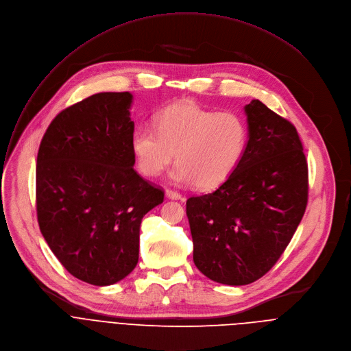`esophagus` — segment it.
Listing matches in <instances>:
<instances>
[{"label": "esophagus", "instance_id": "1", "mask_svg": "<svg viewBox=\"0 0 351 351\" xmlns=\"http://www.w3.org/2000/svg\"><path fill=\"white\" fill-rule=\"evenodd\" d=\"M166 197L167 198H170V199H180V201H184L185 198L181 195V193H178L177 191H174V189H170V188H167L166 189Z\"/></svg>", "mask_w": 351, "mask_h": 351}]
</instances>
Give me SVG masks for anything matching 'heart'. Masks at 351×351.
Here are the masks:
<instances>
[{
    "instance_id": "1",
    "label": "heart",
    "mask_w": 351,
    "mask_h": 351,
    "mask_svg": "<svg viewBox=\"0 0 351 351\" xmlns=\"http://www.w3.org/2000/svg\"><path fill=\"white\" fill-rule=\"evenodd\" d=\"M153 127L131 136L138 170L160 176L173 162V178L209 191L221 185L239 167L248 143V127L231 111L217 112L191 101L173 103L154 115Z\"/></svg>"
}]
</instances>
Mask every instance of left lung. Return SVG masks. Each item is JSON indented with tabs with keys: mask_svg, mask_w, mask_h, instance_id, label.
I'll list each match as a JSON object with an SVG mask.
<instances>
[{
	"mask_svg": "<svg viewBox=\"0 0 351 351\" xmlns=\"http://www.w3.org/2000/svg\"><path fill=\"white\" fill-rule=\"evenodd\" d=\"M245 153L217 189L186 201L193 262L213 282L250 285L279 261L308 202V165L295 127L252 100Z\"/></svg>",
	"mask_w": 351,
	"mask_h": 351,
	"instance_id": "obj_1",
	"label": "left lung"
}]
</instances>
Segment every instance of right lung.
Returning a JSON list of instances; mask_svg holds the SVG:
<instances>
[{"label": "right lung", "mask_w": 351, "mask_h": 351, "mask_svg": "<svg viewBox=\"0 0 351 351\" xmlns=\"http://www.w3.org/2000/svg\"><path fill=\"white\" fill-rule=\"evenodd\" d=\"M131 103L130 92H103L66 107L37 153L38 227L69 274L93 286L131 274L142 219L165 199L134 170Z\"/></svg>", "instance_id": "right-lung-1"}]
</instances>
